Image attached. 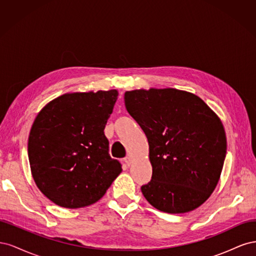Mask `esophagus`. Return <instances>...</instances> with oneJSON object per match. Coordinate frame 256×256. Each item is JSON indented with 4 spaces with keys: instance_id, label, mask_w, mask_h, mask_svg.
<instances>
[{
    "instance_id": "esophagus-1",
    "label": "esophagus",
    "mask_w": 256,
    "mask_h": 256,
    "mask_svg": "<svg viewBox=\"0 0 256 256\" xmlns=\"http://www.w3.org/2000/svg\"><path fill=\"white\" fill-rule=\"evenodd\" d=\"M124 161H125V164L127 166H131V162H132V160H131L130 157H126L125 159H124Z\"/></svg>"
}]
</instances>
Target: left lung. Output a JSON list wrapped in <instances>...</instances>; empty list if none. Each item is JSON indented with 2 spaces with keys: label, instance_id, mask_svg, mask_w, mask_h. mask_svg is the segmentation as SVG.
I'll use <instances>...</instances> for the list:
<instances>
[{
  "label": "left lung",
  "instance_id": "8db88e82",
  "mask_svg": "<svg viewBox=\"0 0 256 256\" xmlns=\"http://www.w3.org/2000/svg\"><path fill=\"white\" fill-rule=\"evenodd\" d=\"M124 99L150 145L152 176L141 187L144 198L164 212L194 210L216 189L226 159L219 116L198 96L176 88L128 90Z\"/></svg>",
  "mask_w": 256,
  "mask_h": 256
}]
</instances>
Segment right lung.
Listing matches in <instances>:
<instances>
[{
	"mask_svg": "<svg viewBox=\"0 0 256 256\" xmlns=\"http://www.w3.org/2000/svg\"><path fill=\"white\" fill-rule=\"evenodd\" d=\"M118 96L116 90L66 92L37 114L28 142L30 173L54 204H94L122 173L104 132Z\"/></svg>",
	"mask_w": 256,
	"mask_h": 256,
	"instance_id": "obj_1",
	"label": "right lung"
}]
</instances>
